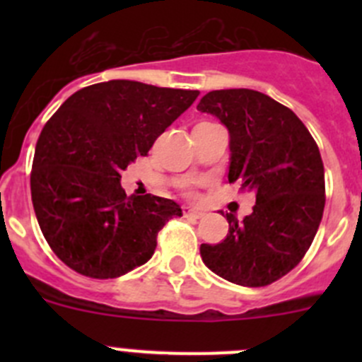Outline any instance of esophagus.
Instances as JSON below:
<instances>
[{"instance_id": "1", "label": "esophagus", "mask_w": 362, "mask_h": 362, "mask_svg": "<svg viewBox=\"0 0 362 362\" xmlns=\"http://www.w3.org/2000/svg\"><path fill=\"white\" fill-rule=\"evenodd\" d=\"M184 215H185V217H191V218H202L204 214L202 210H198V208L184 206Z\"/></svg>"}]
</instances>
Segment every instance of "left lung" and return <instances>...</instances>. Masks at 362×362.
<instances>
[{"mask_svg":"<svg viewBox=\"0 0 362 362\" xmlns=\"http://www.w3.org/2000/svg\"><path fill=\"white\" fill-rule=\"evenodd\" d=\"M198 110L228 127V180L255 194L254 211L243 221L226 214L228 236L217 245L203 243L202 259L228 282L268 286L299 264L322 221L319 147L293 110L259 90H211Z\"/></svg>","mask_w":362,"mask_h":362,"instance_id":"8db88e82","label":"left lung"}]
</instances>
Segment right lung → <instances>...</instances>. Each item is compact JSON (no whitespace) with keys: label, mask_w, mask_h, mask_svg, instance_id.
<instances>
[{"label":"right lung","mask_w":362,"mask_h":362,"mask_svg":"<svg viewBox=\"0 0 362 362\" xmlns=\"http://www.w3.org/2000/svg\"><path fill=\"white\" fill-rule=\"evenodd\" d=\"M199 90L108 80L68 98L42 129L31 171L40 229L54 254L90 279H117L145 264L180 204L127 196L120 173L147 156Z\"/></svg>","instance_id":"add662e5"}]
</instances>
